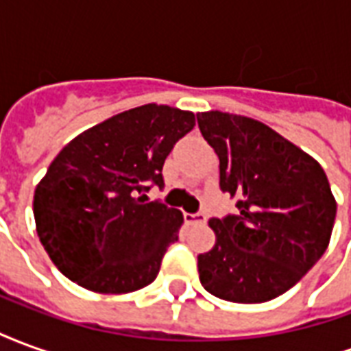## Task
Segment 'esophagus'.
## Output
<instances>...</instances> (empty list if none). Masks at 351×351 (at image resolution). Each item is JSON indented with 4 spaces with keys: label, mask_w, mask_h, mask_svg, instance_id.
I'll use <instances>...</instances> for the list:
<instances>
[{
    "label": "esophagus",
    "mask_w": 351,
    "mask_h": 351,
    "mask_svg": "<svg viewBox=\"0 0 351 351\" xmlns=\"http://www.w3.org/2000/svg\"><path fill=\"white\" fill-rule=\"evenodd\" d=\"M184 220H186V223H190V226H197V223H206V216L203 213L186 214Z\"/></svg>",
    "instance_id": "obj_1"
}]
</instances>
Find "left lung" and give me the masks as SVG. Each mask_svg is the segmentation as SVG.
Here are the masks:
<instances>
[{
  "mask_svg": "<svg viewBox=\"0 0 351 351\" xmlns=\"http://www.w3.org/2000/svg\"><path fill=\"white\" fill-rule=\"evenodd\" d=\"M199 130L220 158L221 191L237 214L213 218V250L199 280L231 302H265L293 287L329 246L337 201L322 165L269 125L220 110L199 112Z\"/></svg>",
  "mask_w": 351,
  "mask_h": 351,
  "instance_id": "left-lung-1",
  "label": "left lung"
}]
</instances>
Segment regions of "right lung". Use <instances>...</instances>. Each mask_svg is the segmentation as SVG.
<instances>
[{
    "instance_id": "obj_1",
    "label": "right lung",
    "mask_w": 351,
    "mask_h": 351,
    "mask_svg": "<svg viewBox=\"0 0 351 351\" xmlns=\"http://www.w3.org/2000/svg\"><path fill=\"white\" fill-rule=\"evenodd\" d=\"M195 125L190 110L148 103L75 137L37 184V235L62 274L97 293L152 284L182 213L146 191L163 186V163Z\"/></svg>"
}]
</instances>
